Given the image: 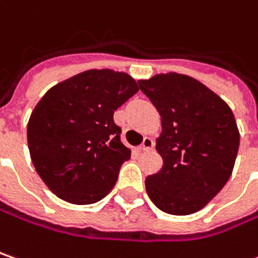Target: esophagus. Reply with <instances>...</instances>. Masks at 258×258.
<instances>
[{"label":"esophagus","mask_w":258,"mask_h":258,"mask_svg":"<svg viewBox=\"0 0 258 258\" xmlns=\"http://www.w3.org/2000/svg\"><path fill=\"white\" fill-rule=\"evenodd\" d=\"M153 147H155L153 140H152V139H149V137H144L143 143L140 144V150H152Z\"/></svg>","instance_id":"34e87169"}]
</instances>
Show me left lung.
<instances>
[{
    "label": "left lung",
    "mask_w": 258,
    "mask_h": 258,
    "mask_svg": "<svg viewBox=\"0 0 258 258\" xmlns=\"http://www.w3.org/2000/svg\"><path fill=\"white\" fill-rule=\"evenodd\" d=\"M139 84L162 124L156 150L163 165L146 178V191L165 213H196L232 174L239 147L234 114L215 92L185 74H156Z\"/></svg>",
    "instance_id": "left-lung-1"
}]
</instances>
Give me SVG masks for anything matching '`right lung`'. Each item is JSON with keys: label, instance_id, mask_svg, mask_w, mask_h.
Segmentation results:
<instances>
[{"label": "right lung", "instance_id": "right-lung-1", "mask_svg": "<svg viewBox=\"0 0 258 258\" xmlns=\"http://www.w3.org/2000/svg\"><path fill=\"white\" fill-rule=\"evenodd\" d=\"M139 92L127 73L87 70L51 87L27 124L33 166L56 197L92 205L114 188L131 150L114 112Z\"/></svg>", "mask_w": 258, "mask_h": 258}]
</instances>
